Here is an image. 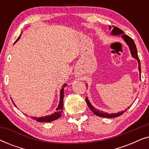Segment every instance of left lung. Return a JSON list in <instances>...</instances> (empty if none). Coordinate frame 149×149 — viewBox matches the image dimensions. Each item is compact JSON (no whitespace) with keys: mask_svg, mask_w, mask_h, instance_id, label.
I'll return each mask as SVG.
<instances>
[{"mask_svg":"<svg viewBox=\"0 0 149 149\" xmlns=\"http://www.w3.org/2000/svg\"><path fill=\"white\" fill-rule=\"evenodd\" d=\"M111 27L110 26V29H111ZM111 34H113V35H118V34H122V37H123L124 40H125V41L126 42V43H127L128 45H129V47L130 49V52H131L132 57H133V58H136V60H138V69H139L140 74V73H141L140 62L139 58H138V56L137 49H136V45H135V43H134L133 39H132L131 37H130L129 36L126 35V34H123V30H121L119 28L116 27V26H115V27L113 28V29L111 32ZM85 100H86L87 104L88 105V107H89V109H91V111H92L95 115L98 116V117H107V118H114V117H118V116L121 115L122 114L124 113V112L126 111V110H125V111L120 112V113H115V114H108L107 113H105L102 111H99V110H97L96 109H95V108H93V106L91 104L90 102H89V101L88 100V99H87V97L85 98ZM128 109H129V108H128Z\"/></svg>","mask_w":149,"mask_h":149,"instance_id":"8db88e82","label":"left lung"}]
</instances>
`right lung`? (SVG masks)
I'll return each instance as SVG.
<instances>
[{
	"label": "right lung",
	"mask_w": 149,
	"mask_h": 149,
	"mask_svg": "<svg viewBox=\"0 0 149 149\" xmlns=\"http://www.w3.org/2000/svg\"><path fill=\"white\" fill-rule=\"evenodd\" d=\"M19 38H20V35L19 37L17 38V39L15 40V42H17V40H18V39H19ZM65 87H66V85H64V86L62 87V88L60 91V103H59L58 107V108H57L56 112H55L54 114H52V115H51L45 116V117H40V118L32 117V119H33L34 120H36V121H37L38 122H50V121H54V120H56L57 119H58V118H60L61 117V115H62V113L63 100H64V88Z\"/></svg>",
	"instance_id": "right-lung-1"
}]
</instances>
